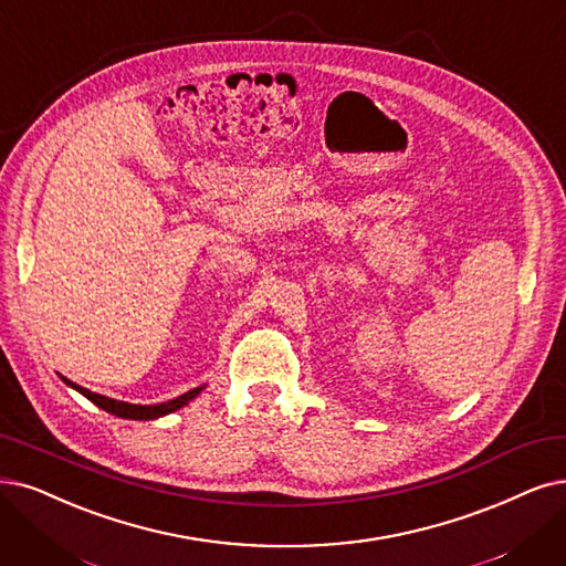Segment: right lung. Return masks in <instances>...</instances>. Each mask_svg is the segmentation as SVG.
Segmentation results:
<instances>
[{
  "instance_id": "add662e5",
  "label": "right lung",
  "mask_w": 566,
  "mask_h": 566,
  "mask_svg": "<svg viewBox=\"0 0 566 566\" xmlns=\"http://www.w3.org/2000/svg\"><path fill=\"white\" fill-rule=\"evenodd\" d=\"M66 386H72L74 390H78L83 397H87L93 403H97L99 409H104L106 413H113L118 418H127V420H155V418H163L176 409H180V406H186L188 401H192L201 390L205 388H195L186 395H180L171 401H165V403H155V406H142V403H127V401H118V399H108L104 395H97V392H90L81 386H76V382H72L70 378H64Z\"/></svg>"
}]
</instances>
